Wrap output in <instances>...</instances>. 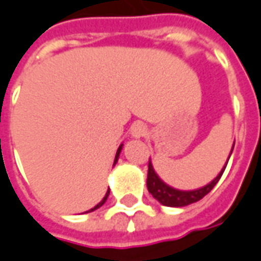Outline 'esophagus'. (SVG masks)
I'll return each mask as SVG.
<instances>
[{"instance_id": "34e87169", "label": "esophagus", "mask_w": 261, "mask_h": 261, "mask_svg": "<svg viewBox=\"0 0 261 261\" xmlns=\"http://www.w3.org/2000/svg\"><path fill=\"white\" fill-rule=\"evenodd\" d=\"M147 134V127L142 123V122H138V123H135L132 129H130V135L134 136V138H142V136H146Z\"/></svg>"}]
</instances>
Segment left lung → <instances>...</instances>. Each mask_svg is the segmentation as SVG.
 Here are the masks:
<instances>
[{"label":"left lung","instance_id":"obj_1","mask_svg":"<svg viewBox=\"0 0 261 261\" xmlns=\"http://www.w3.org/2000/svg\"><path fill=\"white\" fill-rule=\"evenodd\" d=\"M232 150H233V147H232ZM232 150H230V154H232ZM226 164H225V167L221 170V173L216 175L215 178L211 181L210 184H206V186L202 187V188H198V190H193V191H181V190H175L173 187L167 186L166 182H163V181L160 180V177L156 174V171H154L153 166H151L150 159H149L147 190H149V193L153 195V198H156L160 204L166 205V206H186V205L194 204V202H197L199 199L204 198L205 195L210 193L211 190L216 186V182H218L219 178L222 177L223 171L226 169Z\"/></svg>","mask_w":261,"mask_h":261}]
</instances>
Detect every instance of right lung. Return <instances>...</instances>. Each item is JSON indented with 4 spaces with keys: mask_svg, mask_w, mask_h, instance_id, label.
Listing matches in <instances>:
<instances>
[{
    "mask_svg": "<svg viewBox=\"0 0 261 261\" xmlns=\"http://www.w3.org/2000/svg\"><path fill=\"white\" fill-rule=\"evenodd\" d=\"M121 150H122V145L119 146V147H118V151H116V156H115V160H114V164H115L116 162H118V157H119V153H121ZM108 195H110V188H108V191H107V194H105V197H104V198H102V201H101V202H98V204L95 205L94 208H91V210H90V211H87V212H92V211L98 210L99 206H102V205L105 204V201H107V198H108Z\"/></svg>",
    "mask_w": 261,
    "mask_h": 261,
    "instance_id": "obj_1",
    "label": "right lung"
}]
</instances>
